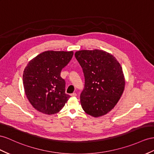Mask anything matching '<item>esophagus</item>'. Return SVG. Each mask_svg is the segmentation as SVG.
I'll return each mask as SVG.
<instances>
[{
	"mask_svg": "<svg viewBox=\"0 0 154 154\" xmlns=\"http://www.w3.org/2000/svg\"><path fill=\"white\" fill-rule=\"evenodd\" d=\"M70 96L72 97H76V96H77V94H76V93H72V94H70Z\"/></svg>",
	"mask_w": 154,
	"mask_h": 154,
	"instance_id": "1",
	"label": "esophagus"
}]
</instances>
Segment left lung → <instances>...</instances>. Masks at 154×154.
<instances>
[{"instance_id":"1","label":"left lung","mask_w":154,"mask_h":154,"mask_svg":"<svg viewBox=\"0 0 154 154\" xmlns=\"http://www.w3.org/2000/svg\"><path fill=\"white\" fill-rule=\"evenodd\" d=\"M75 57L85 77L80 102L87 114L98 117L117 104L125 86L122 69L111 54L101 50L77 51Z\"/></svg>"}]
</instances>
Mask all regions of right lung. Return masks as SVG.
Returning <instances> with one entry per match:
<instances>
[{"label": "right lung", "mask_w": 154, "mask_h": 154, "mask_svg": "<svg viewBox=\"0 0 154 154\" xmlns=\"http://www.w3.org/2000/svg\"><path fill=\"white\" fill-rule=\"evenodd\" d=\"M73 52L45 51L28 62L23 80L24 92L32 106L44 114L58 113L70 97L65 93V81L61 71Z\"/></svg>", "instance_id": "add662e5"}]
</instances>
